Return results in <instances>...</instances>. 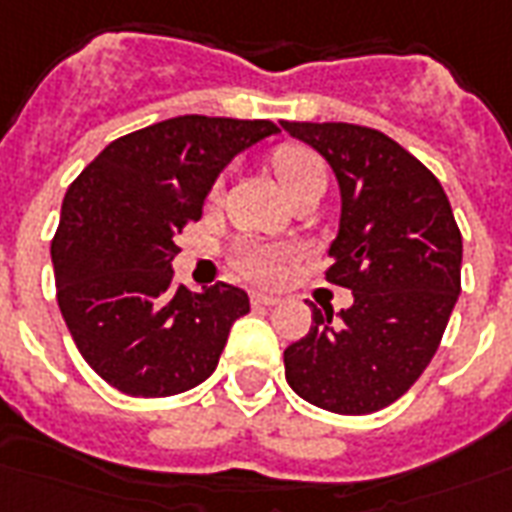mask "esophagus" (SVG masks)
<instances>
[{"label":"esophagus","mask_w":512,"mask_h":512,"mask_svg":"<svg viewBox=\"0 0 512 512\" xmlns=\"http://www.w3.org/2000/svg\"><path fill=\"white\" fill-rule=\"evenodd\" d=\"M253 305H278L281 302V297L272 292H253Z\"/></svg>","instance_id":"1"}]
</instances>
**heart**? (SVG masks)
Here are the masks:
<instances>
[{
	"label": "heart",
	"instance_id": "1",
	"mask_svg": "<svg viewBox=\"0 0 512 512\" xmlns=\"http://www.w3.org/2000/svg\"><path fill=\"white\" fill-rule=\"evenodd\" d=\"M272 171L281 182L283 193L302 185L305 179L324 177L322 158L311 152L308 147H297V144H286V147L275 149L272 155ZM234 267L245 272L248 278H259L267 281L278 272V251H267V248H242L234 256Z\"/></svg>",
	"mask_w": 512,
	"mask_h": 512
}]
</instances>
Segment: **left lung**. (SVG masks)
<instances>
[{
  "label": "left lung",
  "mask_w": 512,
  "mask_h": 512,
  "mask_svg": "<svg viewBox=\"0 0 512 512\" xmlns=\"http://www.w3.org/2000/svg\"><path fill=\"white\" fill-rule=\"evenodd\" d=\"M281 128L335 171L341 223L327 281L354 294L338 316L311 305V330L283 352L286 382L327 412H379L439 349L461 294V231L439 179L390 136L349 122Z\"/></svg>",
  "instance_id": "1"
}]
</instances>
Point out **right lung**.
<instances>
[{
    "instance_id": "right-lung-1",
    "label": "right lung",
    "mask_w": 512,
    "mask_h": 512,
    "mask_svg": "<svg viewBox=\"0 0 512 512\" xmlns=\"http://www.w3.org/2000/svg\"><path fill=\"white\" fill-rule=\"evenodd\" d=\"M270 119H163L111 141L67 188L51 242L57 302L89 368L119 393L166 398L215 371L248 294L188 292L171 261L234 155L275 136Z\"/></svg>"
}]
</instances>
